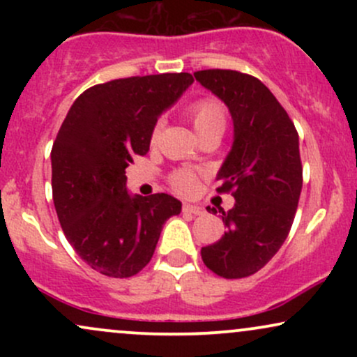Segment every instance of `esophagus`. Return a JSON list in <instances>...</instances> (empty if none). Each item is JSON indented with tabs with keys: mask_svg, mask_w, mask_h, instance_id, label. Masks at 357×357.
Wrapping results in <instances>:
<instances>
[{
	"mask_svg": "<svg viewBox=\"0 0 357 357\" xmlns=\"http://www.w3.org/2000/svg\"><path fill=\"white\" fill-rule=\"evenodd\" d=\"M183 211L190 213V215H195V216H199V215H203V213H204L203 206H199V204H191V203H184L183 204Z\"/></svg>",
	"mask_w": 357,
	"mask_h": 357,
	"instance_id": "34e87169",
	"label": "esophagus"
}]
</instances>
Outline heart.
<instances>
[{"instance_id":"b5f03b06","label":"heart","mask_w":357,"mask_h":357,"mask_svg":"<svg viewBox=\"0 0 357 357\" xmlns=\"http://www.w3.org/2000/svg\"><path fill=\"white\" fill-rule=\"evenodd\" d=\"M188 116L191 119L196 134H202L204 130L213 129L223 130L225 126H227V112H225V107L215 99H203L195 102L190 110H188ZM158 130L159 127H155L154 137L158 136ZM171 184L179 192H191L196 186V178L190 171H179V173L173 174Z\"/></svg>"}]
</instances>
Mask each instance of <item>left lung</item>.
<instances>
[{
    "label": "left lung",
    "mask_w": 357,
    "mask_h": 357,
    "mask_svg": "<svg viewBox=\"0 0 357 357\" xmlns=\"http://www.w3.org/2000/svg\"><path fill=\"white\" fill-rule=\"evenodd\" d=\"M195 79L227 105L233 121V144L216 179L218 191H233L235 204L228 211L218 208L227 231L202 248V258L216 275L248 277L268 264L294 223L302 191L298 134L255 77L202 70Z\"/></svg>",
    "instance_id": "8db88e82"
}]
</instances>
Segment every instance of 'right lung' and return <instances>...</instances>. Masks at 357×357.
<instances>
[{
  "label": "right lung",
  "mask_w": 357,
  "mask_h": 357,
  "mask_svg": "<svg viewBox=\"0 0 357 357\" xmlns=\"http://www.w3.org/2000/svg\"><path fill=\"white\" fill-rule=\"evenodd\" d=\"M191 84V73H161L96 85L73 102L56 134V216L68 243L102 275H136L153 258L162 225L181 213V202L166 192H129L126 167L149 151L158 119Z\"/></svg>",
  "instance_id": "add662e5"
}]
</instances>
